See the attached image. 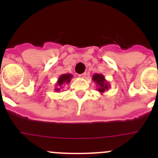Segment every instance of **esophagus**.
<instances>
[{"label": "esophagus", "instance_id": "34e87169", "mask_svg": "<svg viewBox=\"0 0 158 158\" xmlns=\"http://www.w3.org/2000/svg\"><path fill=\"white\" fill-rule=\"evenodd\" d=\"M78 77L81 78H85L86 77V73H81V74H79Z\"/></svg>", "mask_w": 158, "mask_h": 158}]
</instances>
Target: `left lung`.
I'll use <instances>...</instances> for the list:
<instances>
[{"instance_id":"obj_1","label":"left lung","mask_w":158,"mask_h":158,"mask_svg":"<svg viewBox=\"0 0 158 158\" xmlns=\"http://www.w3.org/2000/svg\"><path fill=\"white\" fill-rule=\"evenodd\" d=\"M92 80L95 82L96 85V90L100 92V93H103L104 92L107 91L110 89V84L105 79L104 76L100 73H95L93 75Z\"/></svg>"}]
</instances>
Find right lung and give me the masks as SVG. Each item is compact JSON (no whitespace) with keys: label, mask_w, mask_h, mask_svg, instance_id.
Instances as JSON below:
<instances>
[{"label":"right lung","mask_w":158,"mask_h":158,"mask_svg":"<svg viewBox=\"0 0 158 158\" xmlns=\"http://www.w3.org/2000/svg\"><path fill=\"white\" fill-rule=\"evenodd\" d=\"M73 78V75L71 73H64L62 74L61 76L58 77V81H57V83L55 85V89H54V91L58 93V92L61 91V89H62L64 85L65 84H69L71 81V79Z\"/></svg>","instance_id":"1"}]
</instances>
